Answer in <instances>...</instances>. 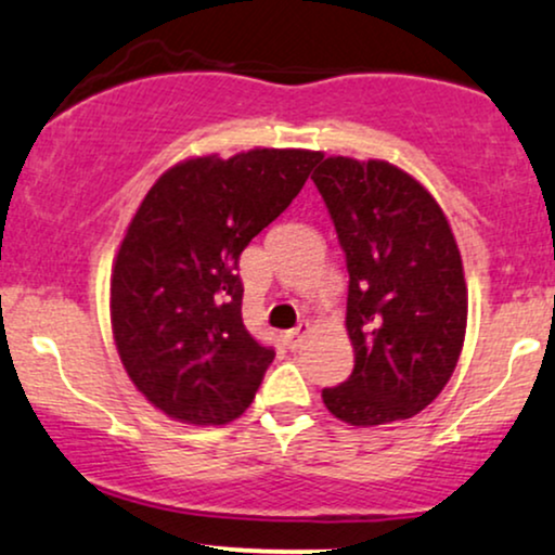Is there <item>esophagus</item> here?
Masks as SVG:
<instances>
[{
    "label": "esophagus",
    "mask_w": 555,
    "mask_h": 555,
    "mask_svg": "<svg viewBox=\"0 0 555 555\" xmlns=\"http://www.w3.org/2000/svg\"><path fill=\"white\" fill-rule=\"evenodd\" d=\"M307 333H310V323H299L297 328H292V331L284 333V344L289 346L292 351H297L299 346H302L305 338H307Z\"/></svg>",
    "instance_id": "obj_1"
}]
</instances>
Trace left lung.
<instances>
[{"label": "left lung", "instance_id": "obj_1", "mask_svg": "<svg viewBox=\"0 0 555 555\" xmlns=\"http://www.w3.org/2000/svg\"><path fill=\"white\" fill-rule=\"evenodd\" d=\"M349 269L353 372L323 403L351 426L416 416L450 383L468 323L463 258L429 191L385 159L315 170Z\"/></svg>", "mask_w": 555, "mask_h": 555}]
</instances>
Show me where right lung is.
<instances>
[{
	"label": "right lung",
	"instance_id": "obj_1",
	"mask_svg": "<svg viewBox=\"0 0 555 555\" xmlns=\"http://www.w3.org/2000/svg\"><path fill=\"white\" fill-rule=\"evenodd\" d=\"M320 152L191 157L157 178L111 273V325L137 390L183 424L237 418L273 362L243 323L240 253L302 191Z\"/></svg>",
	"mask_w": 555,
	"mask_h": 555
}]
</instances>
